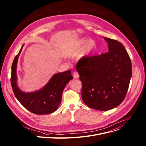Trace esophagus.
Here are the masks:
<instances>
[{
    "mask_svg": "<svg viewBox=\"0 0 146 146\" xmlns=\"http://www.w3.org/2000/svg\"><path fill=\"white\" fill-rule=\"evenodd\" d=\"M73 76L74 79H78L79 77V74L76 72H74L73 73Z\"/></svg>",
    "mask_w": 146,
    "mask_h": 146,
    "instance_id": "1",
    "label": "esophagus"
}]
</instances>
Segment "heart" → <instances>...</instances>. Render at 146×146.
I'll return each instance as SVG.
<instances>
[{
  "label": "heart",
  "instance_id": "obj_1",
  "mask_svg": "<svg viewBox=\"0 0 146 146\" xmlns=\"http://www.w3.org/2000/svg\"><path fill=\"white\" fill-rule=\"evenodd\" d=\"M86 40L85 38H81V39L76 42L73 45L67 50L66 56L68 57H74L79 54ZM95 43L94 41L90 40L87 42L86 44L84 47V50L85 52H88L91 50L94 47Z\"/></svg>",
  "mask_w": 146,
  "mask_h": 146
}]
</instances>
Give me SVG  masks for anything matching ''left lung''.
I'll use <instances>...</instances> for the list:
<instances>
[{
    "mask_svg": "<svg viewBox=\"0 0 146 146\" xmlns=\"http://www.w3.org/2000/svg\"><path fill=\"white\" fill-rule=\"evenodd\" d=\"M109 52L86 57L76 65L82 83V98L89 108L111 110L125 98L132 74L131 62L120 42L104 37Z\"/></svg>",
    "mask_w": 146,
    "mask_h": 146,
    "instance_id": "left-lung-1",
    "label": "left lung"
}]
</instances>
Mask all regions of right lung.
Wrapping results in <instances>:
<instances>
[{"label": "right lung", "instance_id": "1", "mask_svg": "<svg viewBox=\"0 0 146 146\" xmlns=\"http://www.w3.org/2000/svg\"><path fill=\"white\" fill-rule=\"evenodd\" d=\"M23 45L16 56L12 65L11 85L16 99L29 111L36 114H47L55 111L61 103L62 93L65 86L73 77L71 70L54 74L43 87L31 93L22 92L17 85L16 67L18 58Z\"/></svg>", "mask_w": 146, "mask_h": 146}]
</instances>
